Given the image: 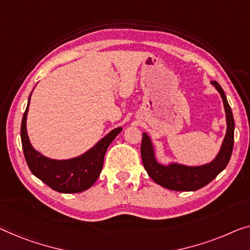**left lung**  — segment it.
I'll return each instance as SVG.
<instances>
[{
  "instance_id": "obj_1",
  "label": "left lung",
  "mask_w": 250,
  "mask_h": 250,
  "mask_svg": "<svg viewBox=\"0 0 250 250\" xmlns=\"http://www.w3.org/2000/svg\"><path fill=\"white\" fill-rule=\"evenodd\" d=\"M211 83L220 93L227 118L226 137L223 139L220 151L213 162L196 167L184 166L180 164H169L168 166H164L156 161L150 138L147 133H143L140 151L144 167L152 181L162 185L163 188L173 189V191H196L213 181L228 165L233 148V115L220 84L215 81H212Z\"/></svg>"
}]
</instances>
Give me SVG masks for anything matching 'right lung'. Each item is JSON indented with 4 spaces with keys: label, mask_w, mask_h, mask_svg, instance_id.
<instances>
[{
    "label": "right lung",
    "mask_w": 250,
    "mask_h": 250,
    "mask_svg": "<svg viewBox=\"0 0 250 250\" xmlns=\"http://www.w3.org/2000/svg\"><path fill=\"white\" fill-rule=\"evenodd\" d=\"M30 96L21 122V143L25 162L31 173L42 180L44 184L59 193H80L89 188L100 176L107 147L122 131V128L119 126L113 129L94 147L80 157L67 159V161L47 158L33 149L27 133L25 124H27Z\"/></svg>",
    "instance_id": "1"
}]
</instances>
